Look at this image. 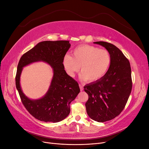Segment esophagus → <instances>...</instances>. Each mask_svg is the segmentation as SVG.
<instances>
[{
	"label": "esophagus",
	"instance_id": "obj_1",
	"mask_svg": "<svg viewBox=\"0 0 149 149\" xmlns=\"http://www.w3.org/2000/svg\"><path fill=\"white\" fill-rule=\"evenodd\" d=\"M79 88H80L81 91H82L83 90V85H82V84H79Z\"/></svg>",
	"mask_w": 149,
	"mask_h": 149
}]
</instances>
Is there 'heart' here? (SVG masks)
<instances>
[{"label": "heart", "instance_id": "obj_1", "mask_svg": "<svg viewBox=\"0 0 149 149\" xmlns=\"http://www.w3.org/2000/svg\"><path fill=\"white\" fill-rule=\"evenodd\" d=\"M111 63L109 51L88 45L76 48L73 56L66 54L63 60L67 73L70 76H74L81 66L80 79L91 83L100 80L109 70Z\"/></svg>", "mask_w": 149, "mask_h": 149}]
</instances>
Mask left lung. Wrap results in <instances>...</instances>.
Instances as JSON below:
<instances>
[{
	"instance_id": "8db88e82",
	"label": "left lung",
	"mask_w": 149,
	"mask_h": 149,
	"mask_svg": "<svg viewBox=\"0 0 149 149\" xmlns=\"http://www.w3.org/2000/svg\"><path fill=\"white\" fill-rule=\"evenodd\" d=\"M94 43L109 51L111 63L100 80L84 86L88 94L85 106L90 118L104 123L115 118L124 109L132 87L131 68L129 60L114 45L105 42Z\"/></svg>"
}]
</instances>
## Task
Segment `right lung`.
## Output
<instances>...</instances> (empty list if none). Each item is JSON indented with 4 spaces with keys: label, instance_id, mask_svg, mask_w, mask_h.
Segmentation results:
<instances>
[{
    "label": "right lung",
    "instance_id": "obj_1",
    "mask_svg": "<svg viewBox=\"0 0 149 149\" xmlns=\"http://www.w3.org/2000/svg\"><path fill=\"white\" fill-rule=\"evenodd\" d=\"M71 45L69 41H43L38 43L20 58L15 77L16 88L23 104L35 118L44 122L58 123L70 112V104L79 94L78 83L66 73L63 58ZM47 62L54 75L46 94L38 100H31L22 91L19 83L23 68L35 62Z\"/></svg>",
    "mask_w": 149,
    "mask_h": 149
}]
</instances>
